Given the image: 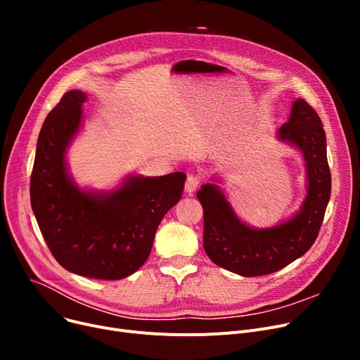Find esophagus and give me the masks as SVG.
<instances>
[{"mask_svg":"<svg viewBox=\"0 0 360 360\" xmlns=\"http://www.w3.org/2000/svg\"><path fill=\"white\" fill-rule=\"evenodd\" d=\"M198 185H200V179L194 175H190L186 178V182H185V193L191 195L197 190Z\"/></svg>","mask_w":360,"mask_h":360,"instance_id":"34e87169","label":"esophagus"}]
</instances>
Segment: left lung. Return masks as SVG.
<instances>
[{
  "instance_id": "1",
  "label": "left lung",
  "mask_w": 360,
  "mask_h": 360,
  "mask_svg": "<svg viewBox=\"0 0 360 360\" xmlns=\"http://www.w3.org/2000/svg\"><path fill=\"white\" fill-rule=\"evenodd\" d=\"M276 136L305 160L307 195L299 210L270 228L245 223L226 197L219 176L197 193L204 212V251L219 267L243 277L270 274L304 255L315 242L331 195L327 140L318 113L296 99Z\"/></svg>"
}]
</instances>
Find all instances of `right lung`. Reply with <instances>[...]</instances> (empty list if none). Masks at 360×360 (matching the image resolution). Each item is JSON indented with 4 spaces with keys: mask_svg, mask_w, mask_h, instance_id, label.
<instances>
[{
    "mask_svg": "<svg viewBox=\"0 0 360 360\" xmlns=\"http://www.w3.org/2000/svg\"><path fill=\"white\" fill-rule=\"evenodd\" d=\"M82 90L67 91L39 132L30 202L44 239L65 270L99 280L136 273L150 255L163 216L181 200L182 172L131 174L113 190L82 188L70 174L67 150L83 125Z\"/></svg>",
    "mask_w": 360,
    "mask_h": 360,
    "instance_id": "1",
    "label": "right lung"
}]
</instances>
